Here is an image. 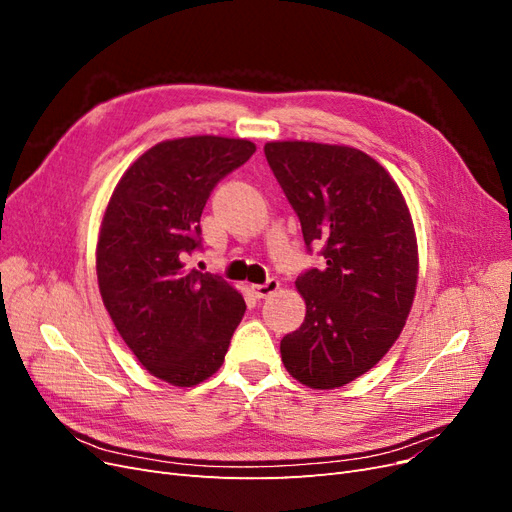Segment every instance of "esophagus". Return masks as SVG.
Segmentation results:
<instances>
[{"instance_id": "34e87169", "label": "esophagus", "mask_w": 512, "mask_h": 512, "mask_svg": "<svg viewBox=\"0 0 512 512\" xmlns=\"http://www.w3.org/2000/svg\"><path fill=\"white\" fill-rule=\"evenodd\" d=\"M250 288H252V292L256 294L258 299H267V297H271L273 292H277V288H280V282H277V280H267L265 284H252Z\"/></svg>"}]
</instances>
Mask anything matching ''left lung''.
<instances>
[{
	"instance_id": "obj_1",
	"label": "left lung",
	"mask_w": 512,
	"mask_h": 512,
	"mask_svg": "<svg viewBox=\"0 0 512 512\" xmlns=\"http://www.w3.org/2000/svg\"><path fill=\"white\" fill-rule=\"evenodd\" d=\"M265 156L305 245H322L327 262L294 282L305 320L282 339V361L309 389H337L374 367L404 329L418 280L412 215L389 170L361 149L273 141Z\"/></svg>"
}]
</instances>
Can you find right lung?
Masks as SVG:
<instances>
[{
    "instance_id": "obj_1",
    "label": "right lung",
    "mask_w": 512,
    "mask_h": 512,
    "mask_svg": "<svg viewBox=\"0 0 512 512\" xmlns=\"http://www.w3.org/2000/svg\"><path fill=\"white\" fill-rule=\"evenodd\" d=\"M245 138L185 136L134 160L104 209L98 286L115 329L151 376L196 386L224 363L245 301L220 275L185 267L215 183L252 158Z\"/></svg>"
}]
</instances>
